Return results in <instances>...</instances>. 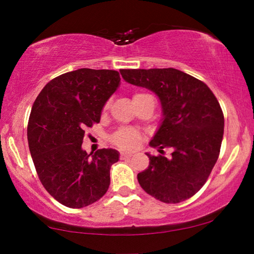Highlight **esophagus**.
<instances>
[{"mask_svg":"<svg viewBox=\"0 0 254 254\" xmlns=\"http://www.w3.org/2000/svg\"><path fill=\"white\" fill-rule=\"evenodd\" d=\"M131 156H133V154H131V152H125V151L120 152V158H121V159L129 158V157H131Z\"/></svg>","mask_w":254,"mask_h":254,"instance_id":"1","label":"esophagus"}]
</instances>
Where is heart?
<instances>
[{"mask_svg": "<svg viewBox=\"0 0 254 254\" xmlns=\"http://www.w3.org/2000/svg\"><path fill=\"white\" fill-rule=\"evenodd\" d=\"M148 93L144 92H135L133 95V103L136 102L138 99L148 97ZM107 107V104L105 105V109ZM142 138V135L138 130L133 129V128L123 127L114 131L111 135V142L116 145V147L124 149V150H131V149L136 148L140 144Z\"/></svg>", "mask_w": 254, "mask_h": 254, "instance_id": "heart-1", "label": "heart"}]
</instances>
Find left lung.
Instances as JSON below:
<instances>
[{
  "mask_svg": "<svg viewBox=\"0 0 254 254\" xmlns=\"http://www.w3.org/2000/svg\"><path fill=\"white\" fill-rule=\"evenodd\" d=\"M130 84L158 96L163 121L150 147L173 148L171 158L149 157V166L137 175L142 189L165 203H179L199 192L218 156L223 140L224 116L206 83L175 68L121 69Z\"/></svg>",
  "mask_w": 254,
  "mask_h": 254,
  "instance_id": "8db88e82",
  "label": "left lung"
}]
</instances>
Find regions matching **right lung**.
Listing matches in <instances>:
<instances>
[{
	"label": "right lung",
	"instance_id": "obj_1",
	"mask_svg": "<svg viewBox=\"0 0 254 254\" xmlns=\"http://www.w3.org/2000/svg\"><path fill=\"white\" fill-rule=\"evenodd\" d=\"M119 83L116 70L82 68L52 79L34 100L27 124L34 168L45 190L65 207L89 206L109 190L119 152L99 149L90 157L82 143Z\"/></svg>",
	"mask_w": 254,
	"mask_h": 254
}]
</instances>
